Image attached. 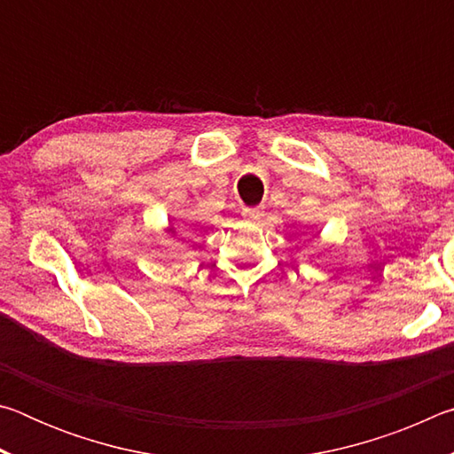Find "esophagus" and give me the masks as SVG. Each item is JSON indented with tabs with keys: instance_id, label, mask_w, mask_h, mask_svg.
I'll return each mask as SVG.
<instances>
[{
	"instance_id": "34e87169",
	"label": "esophagus",
	"mask_w": 454,
	"mask_h": 454,
	"mask_svg": "<svg viewBox=\"0 0 454 454\" xmlns=\"http://www.w3.org/2000/svg\"><path fill=\"white\" fill-rule=\"evenodd\" d=\"M242 216H244L246 220L256 222V220H260V218L264 216V212L260 210V208H244V210H242Z\"/></svg>"
}]
</instances>
